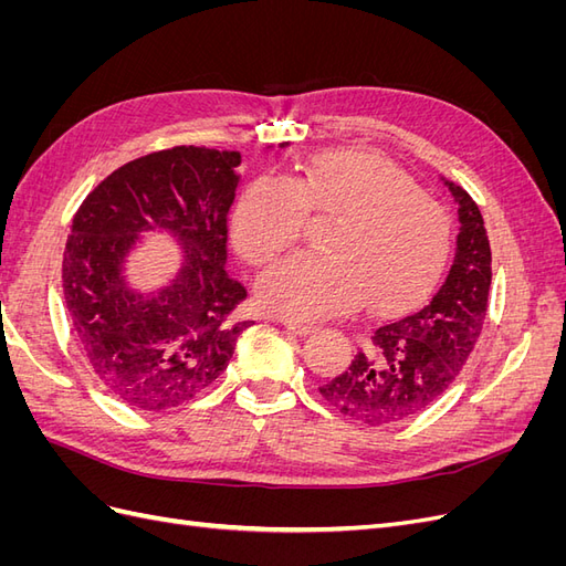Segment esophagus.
Here are the masks:
<instances>
[{
  "mask_svg": "<svg viewBox=\"0 0 566 566\" xmlns=\"http://www.w3.org/2000/svg\"><path fill=\"white\" fill-rule=\"evenodd\" d=\"M283 325L285 328L290 331V333H295V335H300V337H306V335H312V333H316V325H306V323H297V321H283Z\"/></svg>",
  "mask_w": 566,
  "mask_h": 566,
  "instance_id": "34e87169",
  "label": "esophagus"
}]
</instances>
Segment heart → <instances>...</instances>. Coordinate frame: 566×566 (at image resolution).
I'll return each mask as SVG.
<instances>
[{
	"instance_id": "obj_1",
	"label": "heart",
	"mask_w": 566,
	"mask_h": 566,
	"mask_svg": "<svg viewBox=\"0 0 566 566\" xmlns=\"http://www.w3.org/2000/svg\"><path fill=\"white\" fill-rule=\"evenodd\" d=\"M335 217L323 252L297 254L260 283V302L293 321L361 304L391 312L420 297L447 264L451 217L399 167L366 150H331L295 177L250 184L233 217L238 252L256 269L293 250L310 219Z\"/></svg>"
}]
</instances>
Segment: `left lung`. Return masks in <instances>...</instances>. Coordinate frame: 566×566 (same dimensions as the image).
<instances>
[{
    "label": "left lung",
    "instance_id": "1",
    "mask_svg": "<svg viewBox=\"0 0 566 566\" xmlns=\"http://www.w3.org/2000/svg\"><path fill=\"white\" fill-rule=\"evenodd\" d=\"M460 235L447 279L416 312L380 323L370 347L358 349L345 373L318 387L342 416L364 424H391L437 403L472 354L489 306L491 245L484 217L460 186Z\"/></svg>",
    "mask_w": 566,
    "mask_h": 566
}]
</instances>
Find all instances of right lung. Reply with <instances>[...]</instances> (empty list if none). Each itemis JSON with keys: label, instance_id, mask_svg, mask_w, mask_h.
<instances>
[{"label": "right lung", "instance_id": "add662e5", "mask_svg": "<svg viewBox=\"0 0 566 566\" xmlns=\"http://www.w3.org/2000/svg\"><path fill=\"white\" fill-rule=\"evenodd\" d=\"M241 153L175 146L117 167L82 200L63 252V297L94 378L123 403L160 413L227 370L248 290L224 273ZM169 228L187 252L180 279L134 296L118 262L142 230Z\"/></svg>", "mask_w": 566, "mask_h": 566}]
</instances>
